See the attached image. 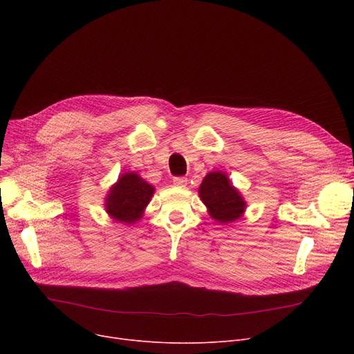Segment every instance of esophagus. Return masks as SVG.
Returning <instances> with one entry per match:
<instances>
[{
    "label": "esophagus",
    "instance_id": "34e87169",
    "mask_svg": "<svg viewBox=\"0 0 354 354\" xmlns=\"http://www.w3.org/2000/svg\"><path fill=\"white\" fill-rule=\"evenodd\" d=\"M187 183H188L187 178H183V176L174 178V185H176V187H179V188H185L187 187Z\"/></svg>",
    "mask_w": 354,
    "mask_h": 354
}]
</instances>
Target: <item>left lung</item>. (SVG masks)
<instances>
[{
	"mask_svg": "<svg viewBox=\"0 0 354 354\" xmlns=\"http://www.w3.org/2000/svg\"><path fill=\"white\" fill-rule=\"evenodd\" d=\"M198 194L209 216L219 224H232L245 214L247 202L225 172H209L202 179Z\"/></svg>",
	"mask_w": 354,
	"mask_h": 354,
	"instance_id": "8db88e82",
	"label": "left lung"
}]
</instances>
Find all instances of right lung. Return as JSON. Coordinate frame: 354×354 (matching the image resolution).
I'll return each instance as SVG.
<instances>
[{
  "instance_id": "1",
  "label": "right lung",
  "mask_w": 354,
  "mask_h": 354,
  "mask_svg": "<svg viewBox=\"0 0 354 354\" xmlns=\"http://www.w3.org/2000/svg\"><path fill=\"white\" fill-rule=\"evenodd\" d=\"M155 194V187L136 172H124L110 187L104 198L107 215L124 225H133L142 219L146 207Z\"/></svg>"
}]
</instances>
